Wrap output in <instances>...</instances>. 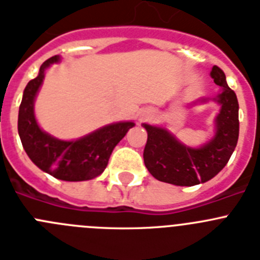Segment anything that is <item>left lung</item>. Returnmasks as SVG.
<instances>
[{
  "mask_svg": "<svg viewBox=\"0 0 260 260\" xmlns=\"http://www.w3.org/2000/svg\"><path fill=\"white\" fill-rule=\"evenodd\" d=\"M211 77L221 87V93L215 99L221 109L215 119V137L208 143L191 148L177 141L167 128L143 123L148 134L144 164L156 180L177 186H194L210 181L229 161L240 133L237 96L226 84L221 69L213 66Z\"/></svg>",
  "mask_w": 260,
  "mask_h": 260,
  "instance_id": "1",
  "label": "left lung"
}]
</instances>
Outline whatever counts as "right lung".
I'll return each mask as SVG.
<instances>
[{"label":"right lung","mask_w":260,"mask_h":260,"mask_svg":"<svg viewBox=\"0 0 260 260\" xmlns=\"http://www.w3.org/2000/svg\"><path fill=\"white\" fill-rule=\"evenodd\" d=\"M58 61V56L47 59L38 77L29 80L24 88L18 114V133L26 153L41 171L62 181L92 180L104 172L113 148L135 123H110L77 141H61L43 132L35 118L34 103L45 70Z\"/></svg>","instance_id":"1"}]
</instances>
